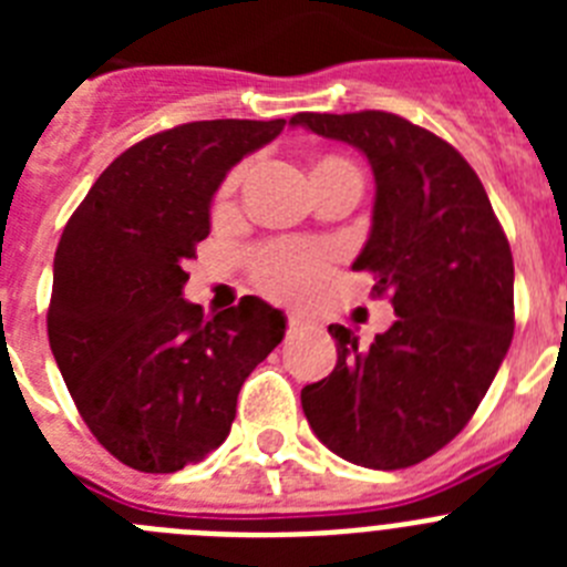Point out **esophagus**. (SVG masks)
<instances>
[{
  "label": "esophagus",
  "instance_id": "esophagus-1",
  "mask_svg": "<svg viewBox=\"0 0 567 567\" xmlns=\"http://www.w3.org/2000/svg\"><path fill=\"white\" fill-rule=\"evenodd\" d=\"M315 323H318V320L309 318V315H303V312L289 315V329H307V327H315Z\"/></svg>",
  "mask_w": 567,
  "mask_h": 567
}]
</instances>
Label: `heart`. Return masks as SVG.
<instances>
[{
	"label": "heart",
	"instance_id": "heart-1",
	"mask_svg": "<svg viewBox=\"0 0 567 567\" xmlns=\"http://www.w3.org/2000/svg\"><path fill=\"white\" fill-rule=\"evenodd\" d=\"M340 169H354L352 164L343 158H320L315 164L312 175L323 173H340ZM358 173V169H354ZM240 169H235L224 182L221 195H229L238 187ZM329 255L327 249L318 244H307V240H278L269 247L260 249L252 260V275L258 280L260 289H267L275 298H303L312 292L320 280L327 278Z\"/></svg>",
	"mask_w": 567,
	"mask_h": 567
}]
</instances>
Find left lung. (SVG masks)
<instances>
[{"label":"left lung","mask_w":567,"mask_h":567,"mask_svg":"<svg viewBox=\"0 0 567 567\" xmlns=\"http://www.w3.org/2000/svg\"><path fill=\"white\" fill-rule=\"evenodd\" d=\"M292 127L346 142L374 173L372 233L352 269L392 295L398 320L360 349L332 323V374L300 392L329 452L409 468L452 443L488 392L514 334V258L477 173L440 135L383 110L298 113Z\"/></svg>","instance_id":"obj_1"}]
</instances>
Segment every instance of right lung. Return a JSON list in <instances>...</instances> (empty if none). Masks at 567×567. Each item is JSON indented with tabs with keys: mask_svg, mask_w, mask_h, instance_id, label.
<instances>
[{
	"mask_svg": "<svg viewBox=\"0 0 567 567\" xmlns=\"http://www.w3.org/2000/svg\"><path fill=\"white\" fill-rule=\"evenodd\" d=\"M284 124L215 118L150 135L64 227L50 352L93 437L130 468L169 474L215 452L244 380L284 340V312L255 295L213 318L184 298L215 189Z\"/></svg>",
	"mask_w": 567,
	"mask_h": 567,
	"instance_id": "add662e5",
	"label": "right lung"
}]
</instances>
